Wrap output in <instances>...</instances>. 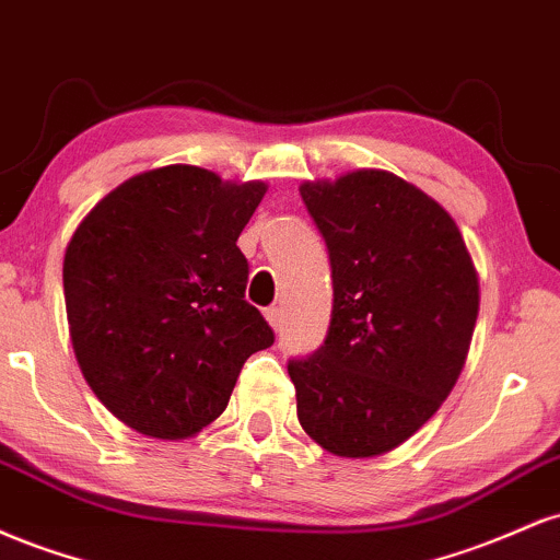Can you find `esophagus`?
<instances>
[{
    "mask_svg": "<svg viewBox=\"0 0 560 560\" xmlns=\"http://www.w3.org/2000/svg\"><path fill=\"white\" fill-rule=\"evenodd\" d=\"M266 320H268V324H271V329L279 331V326H281V307H276V305L266 307Z\"/></svg>",
    "mask_w": 560,
    "mask_h": 560,
    "instance_id": "34e87169",
    "label": "esophagus"
}]
</instances>
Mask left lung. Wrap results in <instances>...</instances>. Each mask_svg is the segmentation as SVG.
<instances>
[{
    "mask_svg": "<svg viewBox=\"0 0 560 560\" xmlns=\"http://www.w3.org/2000/svg\"><path fill=\"white\" fill-rule=\"evenodd\" d=\"M302 202L329 247L326 342L289 361L298 419L339 458H376L413 436L464 371L479 276L436 199L389 171L305 182Z\"/></svg>",
    "mask_w": 560,
    "mask_h": 560,
    "instance_id": "8db88e82",
    "label": "left lung"
}]
</instances>
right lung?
I'll use <instances>...</instances> for the list:
<instances>
[{
  "label": "right lung",
  "mask_w": 560,
  "mask_h": 560,
  "mask_svg": "<svg viewBox=\"0 0 560 560\" xmlns=\"http://www.w3.org/2000/svg\"><path fill=\"white\" fill-rule=\"evenodd\" d=\"M268 186L165 165L115 186L70 236V342L102 405L139 434L186 440L226 410L273 331L244 300L236 247Z\"/></svg>",
  "instance_id": "add662e5"
}]
</instances>
